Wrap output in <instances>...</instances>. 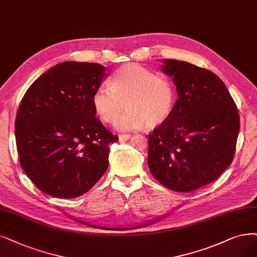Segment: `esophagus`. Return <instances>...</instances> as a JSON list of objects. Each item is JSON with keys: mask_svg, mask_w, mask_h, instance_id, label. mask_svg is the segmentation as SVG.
I'll use <instances>...</instances> for the list:
<instances>
[{"mask_svg": "<svg viewBox=\"0 0 257 257\" xmlns=\"http://www.w3.org/2000/svg\"><path fill=\"white\" fill-rule=\"evenodd\" d=\"M118 139L120 142H123V141H127L130 139V135H119L118 136Z\"/></svg>", "mask_w": 257, "mask_h": 257, "instance_id": "obj_1", "label": "esophagus"}]
</instances>
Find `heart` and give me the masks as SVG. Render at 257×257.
Returning <instances> with one entry per match:
<instances>
[{"instance_id":"obj_1","label":"heart","mask_w":257,"mask_h":257,"mask_svg":"<svg viewBox=\"0 0 257 257\" xmlns=\"http://www.w3.org/2000/svg\"><path fill=\"white\" fill-rule=\"evenodd\" d=\"M109 85H100L92 95L95 112L104 122H112L123 107L127 111L116 120L119 130L143 127L153 129L170 116L176 93L173 83L138 63H128L117 69Z\"/></svg>"}]
</instances>
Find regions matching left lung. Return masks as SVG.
<instances>
[{"label":"left lung","instance_id":"left-lung-1","mask_svg":"<svg viewBox=\"0 0 257 257\" xmlns=\"http://www.w3.org/2000/svg\"><path fill=\"white\" fill-rule=\"evenodd\" d=\"M178 99L170 116L148 140L150 173L165 187L185 193L211 183L234 158L239 114L216 74L185 61L165 59Z\"/></svg>","mask_w":257,"mask_h":257}]
</instances>
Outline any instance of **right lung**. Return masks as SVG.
Wrapping results in <instances>:
<instances>
[{
    "label": "right lung",
    "mask_w": 257,
    "mask_h": 257,
    "mask_svg": "<svg viewBox=\"0 0 257 257\" xmlns=\"http://www.w3.org/2000/svg\"><path fill=\"white\" fill-rule=\"evenodd\" d=\"M106 68L91 62H61L25 92L16 116L21 167L41 192L79 197L109 165V145L118 142L95 116L92 95Z\"/></svg>",
    "instance_id": "add662e5"
}]
</instances>
